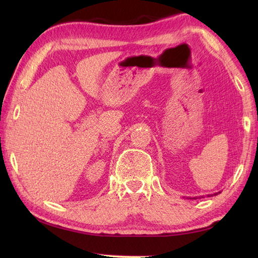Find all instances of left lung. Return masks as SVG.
<instances>
[{"instance_id": "1", "label": "left lung", "mask_w": 258, "mask_h": 258, "mask_svg": "<svg viewBox=\"0 0 258 258\" xmlns=\"http://www.w3.org/2000/svg\"><path fill=\"white\" fill-rule=\"evenodd\" d=\"M218 193H221V191H218ZM218 193H215V194H213V195H217ZM213 195H207V196H208V197H210V196H213ZM202 197H203V196H202ZM189 199H191V197H189ZM196 199H197V197H194V199H193V200H196Z\"/></svg>"}]
</instances>
